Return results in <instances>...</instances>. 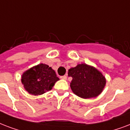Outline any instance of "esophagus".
<instances>
[{
    "instance_id": "esophagus-1",
    "label": "esophagus",
    "mask_w": 130,
    "mask_h": 130,
    "mask_svg": "<svg viewBox=\"0 0 130 130\" xmlns=\"http://www.w3.org/2000/svg\"><path fill=\"white\" fill-rule=\"evenodd\" d=\"M60 78H61L62 79H63V80H66V79H67V76H66V75H64V76H60Z\"/></svg>"
}]
</instances>
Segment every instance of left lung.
Listing matches in <instances>:
<instances>
[{
  "label": "left lung",
  "instance_id": "left-lung-1",
  "mask_svg": "<svg viewBox=\"0 0 130 130\" xmlns=\"http://www.w3.org/2000/svg\"><path fill=\"white\" fill-rule=\"evenodd\" d=\"M68 74L72 78L70 86L73 93L84 99L97 97L106 85L103 74L86 64H78L71 68L68 70Z\"/></svg>",
  "mask_w": 130,
  "mask_h": 130
}]
</instances>
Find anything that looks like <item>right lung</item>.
I'll use <instances>...</instances> for the list:
<instances>
[{"mask_svg":"<svg viewBox=\"0 0 130 130\" xmlns=\"http://www.w3.org/2000/svg\"><path fill=\"white\" fill-rule=\"evenodd\" d=\"M58 80L56 72L45 64H38L25 71L21 79L24 89L35 95H41L51 90Z\"/></svg>","mask_w":130,"mask_h":130,"instance_id":"add662e5","label":"right lung"}]
</instances>
